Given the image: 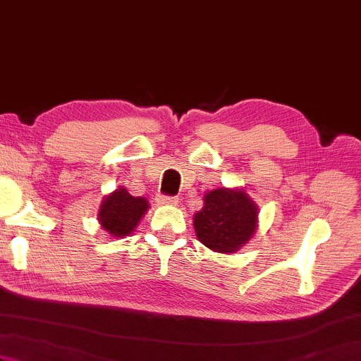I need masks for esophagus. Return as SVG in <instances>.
<instances>
[{
  "label": "esophagus",
  "mask_w": 361,
  "mask_h": 361,
  "mask_svg": "<svg viewBox=\"0 0 361 361\" xmlns=\"http://www.w3.org/2000/svg\"><path fill=\"white\" fill-rule=\"evenodd\" d=\"M157 202L161 206H175L176 203H178V200H176L175 197H164V195H159Z\"/></svg>",
  "instance_id": "1"
}]
</instances>
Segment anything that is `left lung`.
I'll return each mask as SVG.
<instances>
[{
    "mask_svg": "<svg viewBox=\"0 0 361 361\" xmlns=\"http://www.w3.org/2000/svg\"><path fill=\"white\" fill-rule=\"evenodd\" d=\"M259 208L242 188H217L203 197V208L194 214L197 239L214 252L231 255L256 234Z\"/></svg>",
    "mask_w": 361,
    "mask_h": 361,
    "instance_id": "8db88e82",
    "label": "left lung"
}]
</instances>
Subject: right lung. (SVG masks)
Wrapping results in <instances>:
<instances>
[{"instance_id":"right-lung-1","label":"right lung","mask_w":361,"mask_h":361,"mask_svg":"<svg viewBox=\"0 0 361 361\" xmlns=\"http://www.w3.org/2000/svg\"><path fill=\"white\" fill-rule=\"evenodd\" d=\"M149 208L147 198L130 195L124 186H119L102 198L97 221L106 235L113 239H124L135 231Z\"/></svg>"}]
</instances>
